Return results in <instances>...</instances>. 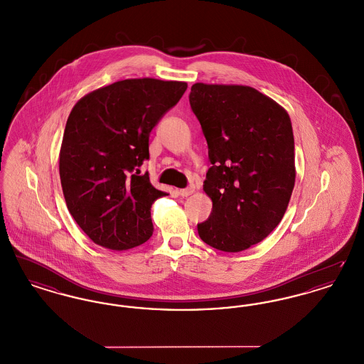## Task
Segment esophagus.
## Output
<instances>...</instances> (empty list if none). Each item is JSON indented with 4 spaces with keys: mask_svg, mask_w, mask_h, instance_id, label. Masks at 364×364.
<instances>
[{
    "mask_svg": "<svg viewBox=\"0 0 364 364\" xmlns=\"http://www.w3.org/2000/svg\"><path fill=\"white\" fill-rule=\"evenodd\" d=\"M193 187H190V188H184V190L178 191V193H180V196H190L191 193H193Z\"/></svg>",
    "mask_w": 364,
    "mask_h": 364,
    "instance_id": "34e87169",
    "label": "esophagus"
}]
</instances>
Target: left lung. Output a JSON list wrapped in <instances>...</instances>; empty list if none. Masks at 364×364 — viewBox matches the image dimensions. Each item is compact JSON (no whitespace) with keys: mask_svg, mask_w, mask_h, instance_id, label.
Here are the masks:
<instances>
[{"mask_svg":"<svg viewBox=\"0 0 364 364\" xmlns=\"http://www.w3.org/2000/svg\"><path fill=\"white\" fill-rule=\"evenodd\" d=\"M190 105L211 164L203 190L213 210L198 233L220 251H244L262 242L288 208L296 176L291 119L248 86L195 83Z\"/></svg>","mask_w":364,"mask_h":364,"instance_id":"8db88e82","label":"left lung"}]
</instances>
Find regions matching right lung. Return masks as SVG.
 <instances>
[{
    "label": "right lung",
    "mask_w": 364,
    "mask_h": 364,
    "mask_svg": "<svg viewBox=\"0 0 364 364\" xmlns=\"http://www.w3.org/2000/svg\"><path fill=\"white\" fill-rule=\"evenodd\" d=\"M186 90L184 82L127 79L73 106L60 178L70 215L95 244L122 251L151 237V205L165 192L139 168L150 158V132Z\"/></svg>",
    "instance_id": "add662e5"
}]
</instances>
